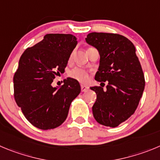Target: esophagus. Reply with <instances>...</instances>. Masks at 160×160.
<instances>
[{
  "instance_id": "34e87169",
  "label": "esophagus",
  "mask_w": 160,
  "mask_h": 160,
  "mask_svg": "<svg viewBox=\"0 0 160 160\" xmlns=\"http://www.w3.org/2000/svg\"><path fill=\"white\" fill-rule=\"evenodd\" d=\"M81 90L82 92H88L89 90V87L87 85H81Z\"/></svg>"
}]
</instances>
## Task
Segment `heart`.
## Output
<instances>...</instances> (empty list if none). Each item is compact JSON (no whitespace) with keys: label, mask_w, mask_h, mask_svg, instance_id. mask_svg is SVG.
Here are the masks:
<instances>
[{"label":"heart","mask_w":160,"mask_h":160,"mask_svg":"<svg viewBox=\"0 0 160 160\" xmlns=\"http://www.w3.org/2000/svg\"><path fill=\"white\" fill-rule=\"evenodd\" d=\"M69 76L72 78L75 79L81 83H86L89 80V75L86 70L80 68H75L69 72Z\"/></svg>","instance_id":"obj_1"}]
</instances>
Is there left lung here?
<instances>
[{
	"label": "left lung",
	"mask_w": 160,
	"mask_h": 160,
	"mask_svg": "<svg viewBox=\"0 0 160 160\" xmlns=\"http://www.w3.org/2000/svg\"><path fill=\"white\" fill-rule=\"evenodd\" d=\"M85 40L100 56L95 80L107 83L105 90L90 88L97 95L94 118L101 125L117 127L135 112L145 85L135 46L125 36L111 33L92 32Z\"/></svg>",
	"instance_id": "left-lung-1"
}]
</instances>
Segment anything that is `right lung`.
I'll list each match as a JSON object with an SVG mask.
<instances>
[{
  "label": "right lung",
  "instance_id": "add662e5",
  "mask_svg": "<svg viewBox=\"0 0 160 160\" xmlns=\"http://www.w3.org/2000/svg\"><path fill=\"white\" fill-rule=\"evenodd\" d=\"M77 44V38L70 34H47L20 57L13 77L15 100L25 118L38 129L62 125L72 101L80 93L79 82L70 77L62 86L52 85L55 77L64 73Z\"/></svg>",
  "mask_w": 160,
  "mask_h": 160
}]
</instances>
